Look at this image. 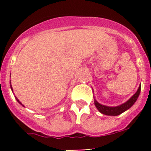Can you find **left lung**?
Instances as JSON below:
<instances>
[{"instance_id": "1", "label": "left lung", "mask_w": 151, "mask_h": 151, "mask_svg": "<svg viewBox=\"0 0 151 151\" xmlns=\"http://www.w3.org/2000/svg\"><path fill=\"white\" fill-rule=\"evenodd\" d=\"M141 85H139V88H138V91H136L135 94L131 97L129 101H127L125 103L119 105V106H105V105H102L101 104L97 102L95 99H94V105L97 107V109L99 110V112H101L103 114H105V115L107 116H118L121 113H122L123 112L126 111L127 110H129L131 106H132L135 101L138 99V96L140 94V92H141Z\"/></svg>"}]
</instances>
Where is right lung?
<instances>
[{"label": "right lung", "mask_w": 151, "mask_h": 151, "mask_svg": "<svg viewBox=\"0 0 151 151\" xmlns=\"http://www.w3.org/2000/svg\"><path fill=\"white\" fill-rule=\"evenodd\" d=\"M10 88H11V90H12V91H13V88H12V86H11V85H10ZM16 97V100H17V101H18V103H19V104H21V105H22V106H24V105H22V103H21V102H20V101H19V100H18V98H17V97Z\"/></svg>", "instance_id": "add662e5"}]
</instances>
